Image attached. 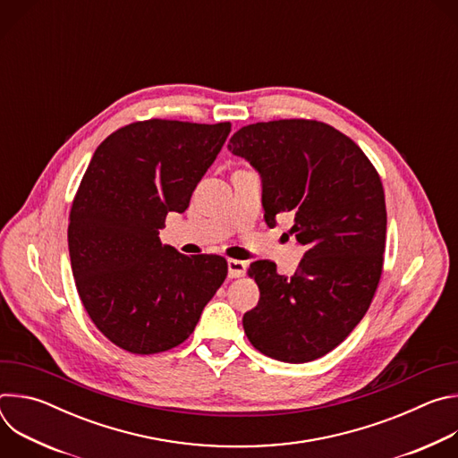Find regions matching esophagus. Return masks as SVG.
Listing matches in <instances>:
<instances>
[{
    "instance_id": "34e87169",
    "label": "esophagus",
    "mask_w": 458,
    "mask_h": 458,
    "mask_svg": "<svg viewBox=\"0 0 458 458\" xmlns=\"http://www.w3.org/2000/svg\"><path fill=\"white\" fill-rule=\"evenodd\" d=\"M244 274H246V263H244V260L228 259V277H230V279L242 277Z\"/></svg>"
}]
</instances>
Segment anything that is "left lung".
Returning a JSON list of instances; mask_svg holds the SVG:
<instances>
[{
	"instance_id": "left-lung-1",
	"label": "left lung",
	"mask_w": 458,
	"mask_h": 458,
	"mask_svg": "<svg viewBox=\"0 0 458 458\" xmlns=\"http://www.w3.org/2000/svg\"><path fill=\"white\" fill-rule=\"evenodd\" d=\"M228 150L260 175L267 225L292 212V233L306 248L292 277L270 260L250 265L260 297L242 317L244 334L272 359L315 360L352 334L377 290L386 244L380 177L350 138L318 121L248 124Z\"/></svg>"
}]
</instances>
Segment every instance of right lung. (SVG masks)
<instances>
[{
    "label": "right lung",
    "instance_id": "1",
    "mask_svg": "<svg viewBox=\"0 0 458 458\" xmlns=\"http://www.w3.org/2000/svg\"><path fill=\"white\" fill-rule=\"evenodd\" d=\"M230 123L150 119L110 134L94 152L71 210L69 251L98 330L138 355L184 343L228 274L221 255L163 246L168 212L182 214L221 152Z\"/></svg>",
    "mask_w": 458,
    "mask_h": 458
}]
</instances>
